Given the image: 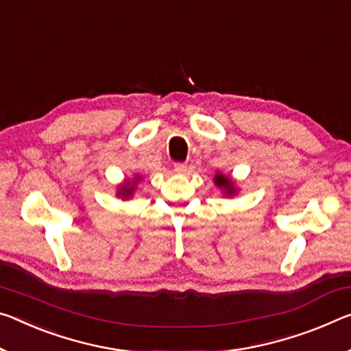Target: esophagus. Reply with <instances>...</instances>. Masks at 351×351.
<instances>
[{"label":"esophagus","instance_id":"1","mask_svg":"<svg viewBox=\"0 0 351 351\" xmlns=\"http://www.w3.org/2000/svg\"><path fill=\"white\" fill-rule=\"evenodd\" d=\"M175 171L176 173H186L187 165L184 162H175Z\"/></svg>","mask_w":351,"mask_h":351}]
</instances>
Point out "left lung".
<instances>
[{
  "mask_svg": "<svg viewBox=\"0 0 351 351\" xmlns=\"http://www.w3.org/2000/svg\"><path fill=\"white\" fill-rule=\"evenodd\" d=\"M215 184L219 186V187H221V189H225V191L230 193V195H232V193H234V189H232V182H231V180L228 176L217 175L215 176Z\"/></svg>",
  "mask_w": 351,
  "mask_h": 351,
  "instance_id": "left-lung-1",
  "label": "left lung"
}]
</instances>
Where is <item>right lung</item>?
<instances>
[{"mask_svg":"<svg viewBox=\"0 0 351 351\" xmlns=\"http://www.w3.org/2000/svg\"><path fill=\"white\" fill-rule=\"evenodd\" d=\"M132 191H134V184L132 186H130V182H128L126 186H121L120 187V192H119V195H121L123 198H128L132 193Z\"/></svg>","mask_w":351,"mask_h":351,"instance_id":"1","label":"right lung"}]
</instances>
